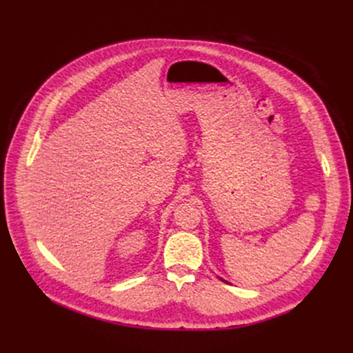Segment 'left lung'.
<instances>
[{"instance_id":"8db88e82","label":"left lung","mask_w":353,"mask_h":353,"mask_svg":"<svg viewBox=\"0 0 353 353\" xmlns=\"http://www.w3.org/2000/svg\"><path fill=\"white\" fill-rule=\"evenodd\" d=\"M220 281H223V279H220ZM223 282H225V281H223Z\"/></svg>"}]
</instances>
